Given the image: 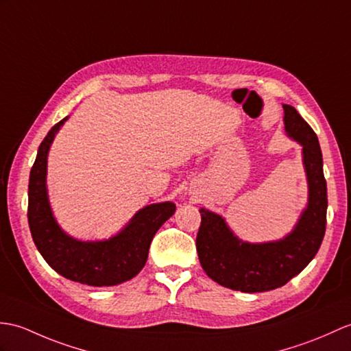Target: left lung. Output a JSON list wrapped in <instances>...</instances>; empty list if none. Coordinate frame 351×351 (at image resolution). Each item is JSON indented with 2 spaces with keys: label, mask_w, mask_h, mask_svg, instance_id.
Returning <instances> with one entry per match:
<instances>
[{
  "label": "left lung",
  "mask_w": 351,
  "mask_h": 351,
  "mask_svg": "<svg viewBox=\"0 0 351 351\" xmlns=\"http://www.w3.org/2000/svg\"><path fill=\"white\" fill-rule=\"evenodd\" d=\"M286 134L302 146L308 182V203L293 230L278 241L252 243L239 239L226 219L200 208L195 239L203 271L219 286L243 293L278 289L300 274L319 251L328 210V189L323 175L319 138L290 104H282Z\"/></svg>",
  "instance_id": "8db88e82"
}]
</instances>
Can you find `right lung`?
<instances>
[{
  "instance_id": "add662e5",
  "label": "right lung",
  "mask_w": 351,
  "mask_h": 351,
  "mask_svg": "<svg viewBox=\"0 0 351 351\" xmlns=\"http://www.w3.org/2000/svg\"><path fill=\"white\" fill-rule=\"evenodd\" d=\"M67 119L53 125L40 143L29 172L28 224L32 241L47 265L64 278L94 287L118 286L142 271L154 234L175 214L176 206L161 202L138 209L124 229L109 239L80 241L65 233L53 217L46 176L49 149Z\"/></svg>"
}]
</instances>
